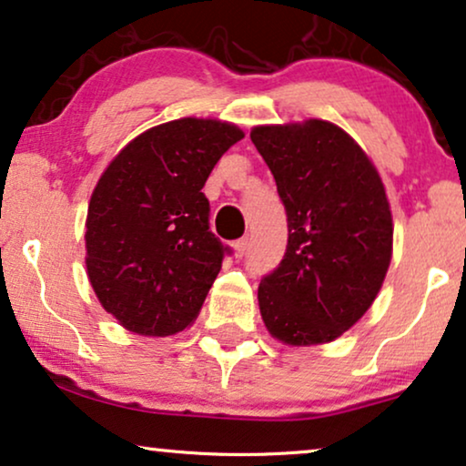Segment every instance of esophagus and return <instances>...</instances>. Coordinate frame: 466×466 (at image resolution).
Listing matches in <instances>:
<instances>
[{"mask_svg":"<svg viewBox=\"0 0 466 466\" xmlns=\"http://www.w3.org/2000/svg\"><path fill=\"white\" fill-rule=\"evenodd\" d=\"M233 254H235V258H241L244 257V254L248 252V238H241V239H238V241H233Z\"/></svg>","mask_w":466,"mask_h":466,"instance_id":"1","label":"esophagus"}]
</instances>
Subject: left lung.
I'll use <instances>...</instances> for the list:
<instances>
[{
	"label": "left lung",
	"mask_w": 466,
	"mask_h": 466,
	"mask_svg": "<svg viewBox=\"0 0 466 466\" xmlns=\"http://www.w3.org/2000/svg\"><path fill=\"white\" fill-rule=\"evenodd\" d=\"M289 220L284 258L260 279V316L289 346L333 341L359 322L384 284L392 214L359 144L327 120L254 127Z\"/></svg>",
	"instance_id": "1"
}]
</instances>
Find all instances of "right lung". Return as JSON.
Listing matches in <instances>:
<instances>
[{"mask_svg":"<svg viewBox=\"0 0 466 466\" xmlns=\"http://www.w3.org/2000/svg\"><path fill=\"white\" fill-rule=\"evenodd\" d=\"M244 137L231 123L180 118L125 146L99 177L86 216V271L127 330L176 335L199 314L231 248L209 231L201 193Z\"/></svg>","mask_w":466,"mask_h":466,"instance_id":"1","label":"right lung"}]
</instances>
